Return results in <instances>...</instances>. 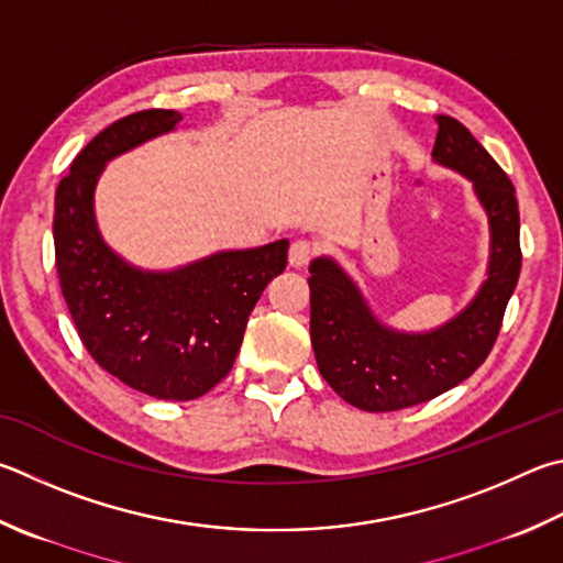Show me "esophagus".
I'll return each instance as SVG.
<instances>
[{"label":"esophagus","mask_w":563,"mask_h":563,"mask_svg":"<svg viewBox=\"0 0 563 563\" xmlns=\"http://www.w3.org/2000/svg\"><path fill=\"white\" fill-rule=\"evenodd\" d=\"M312 258V246L308 241H295L290 246V253H288V261L292 268H305V265L310 263Z\"/></svg>","instance_id":"esophagus-1"}]
</instances>
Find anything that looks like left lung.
Masks as SVG:
<instances>
[{
  "mask_svg": "<svg viewBox=\"0 0 563 563\" xmlns=\"http://www.w3.org/2000/svg\"><path fill=\"white\" fill-rule=\"evenodd\" d=\"M435 125L433 162L470 179L489 231L485 280L465 308L431 330H401L374 312L340 261L317 255L310 263L317 366L322 379L362 411H398L465 382L493 350L522 268L512 181L455 118L435 115Z\"/></svg>",
  "mask_w": 563,
  "mask_h": 563,
  "instance_id": "1",
  "label": "left lung"
}]
</instances>
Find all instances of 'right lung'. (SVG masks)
<instances>
[{
	"instance_id": "right-lung-1",
	"label": "right lung",
	"mask_w": 563,
	"mask_h": 563,
	"mask_svg": "<svg viewBox=\"0 0 563 563\" xmlns=\"http://www.w3.org/2000/svg\"><path fill=\"white\" fill-rule=\"evenodd\" d=\"M179 120L177 110H142L98 132L60 179L54 217L60 290L86 350L115 379L162 401H191L231 372L249 314L290 249L280 239L155 271L110 246L96 217L106 165L175 132Z\"/></svg>"
}]
</instances>
